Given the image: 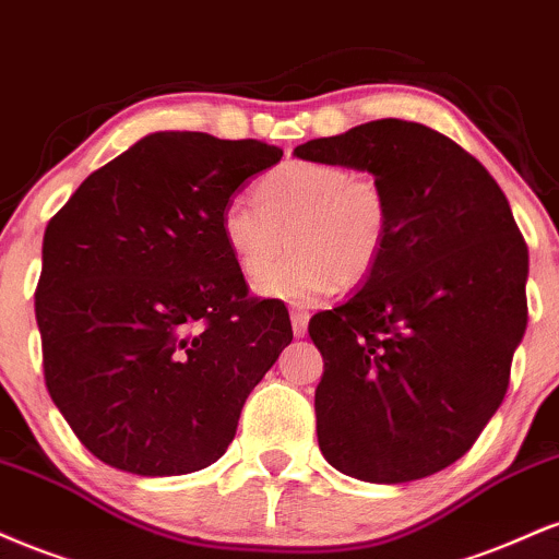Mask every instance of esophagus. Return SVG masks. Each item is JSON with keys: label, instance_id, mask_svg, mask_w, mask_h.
<instances>
[{"label": "esophagus", "instance_id": "obj_1", "mask_svg": "<svg viewBox=\"0 0 559 559\" xmlns=\"http://www.w3.org/2000/svg\"><path fill=\"white\" fill-rule=\"evenodd\" d=\"M308 319H311V313H308L304 306H293L290 308V321H293V334H295V337H306Z\"/></svg>", "mask_w": 559, "mask_h": 559}]
</instances>
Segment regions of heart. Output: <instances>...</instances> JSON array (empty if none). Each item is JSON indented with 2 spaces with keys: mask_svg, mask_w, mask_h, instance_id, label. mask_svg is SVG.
<instances>
[{
  "mask_svg": "<svg viewBox=\"0 0 559 559\" xmlns=\"http://www.w3.org/2000/svg\"><path fill=\"white\" fill-rule=\"evenodd\" d=\"M253 201H229L222 238L251 285L276 263L287 241L296 253L259 287L277 298L308 300L356 287L382 261L390 233V201L373 175L334 162L290 159L253 186Z\"/></svg>",
  "mask_w": 559,
  "mask_h": 559,
  "instance_id": "heart-1",
  "label": "heart"
}]
</instances>
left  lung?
<instances>
[{"instance_id":"obj_1","label":"left lung","mask_w":559,"mask_h":559,"mask_svg":"<svg viewBox=\"0 0 559 559\" xmlns=\"http://www.w3.org/2000/svg\"><path fill=\"white\" fill-rule=\"evenodd\" d=\"M382 182L390 233L364 287L308 321L324 358L317 435L345 476L405 484L474 448L528 321V248L484 164L421 122L373 120L295 148Z\"/></svg>"}]
</instances>
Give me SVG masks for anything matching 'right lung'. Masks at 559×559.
I'll return each mask as SVG.
<instances>
[{
    "instance_id": "obj_1",
    "label": "right lung",
    "mask_w": 559,
    "mask_h": 559,
    "mask_svg": "<svg viewBox=\"0 0 559 559\" xmlns=\"http://www.w3.org/2000/svg\"><path fill=\"white\" fill-rule=\"evenodd\" d=\"M282 148L151 133L81 182L44 233V379L111 468L180 476L225 455L246 397L290 345L280 300L251 298L222 212Z\"/></svg>"
}]
</instances>
